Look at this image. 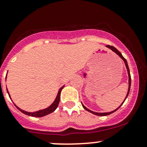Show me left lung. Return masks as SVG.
Listing matches in <instances>:
<instances>
[{
    "instance_id": "obj_1",
    "label": "left lung",
    "mask_w": 147,
    "mask_h": 147,
    "mask_svg": "<svg viewBox=\"0 0 147 147\" xmlns=\"http://www.w3.org/2000/svg\"><path fill=\"white\" fill-rule=\"evenodd\" d=\"M106 47H108V48H109V49H110V50H112V51H113V52H115V53H116V54H117L118 55H119V57H121V59H122L123 61H124V64H125L126 68H127V73H128V76H129V88H128V92H127V95H126L125 99H124V102H122V104H123V103H124V101H125L126 99H127V96L129 95V91H130V87H131V75H130V72H129V69L128 64H127V60H126V59L124 58V57H123L122 55H121V53H120V52L119 51V50H117V49H116V48H115V47H113V46H110V45H107ZM122 104H121V105H120V106L119 107L117 108L116 109H115V110L112 111V112H93V111H92V110H90V109H87V108L86 107L84 106V105H83V104H82V105L83 108H84V109H85V110L88 111V112H90V113L94 114V115H97V116H107V115H110V114L113 113V112H116V111L117 110V109H119V108L120 107H121V105H122Z\"/></svg>"
}]
</instances>
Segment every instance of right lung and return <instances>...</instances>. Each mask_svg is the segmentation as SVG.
I'll list each match as a JSON object with an SVG mask.
<instances>
[{
  "instance_id": "right-lung-1",
  "label": "right lung",
  "mask_w": 147,
  "mask_h": 147,
  "mask_svg": "<svg viewBox=\"0 0 147 147\" xmlns=\"http://www.w3.org/2000/svg\"><path fill=\"white\" fill-rule=\"evenodd\" d=\"M63 87H64V86H63L62 87H60V89L59 90V91H58V93H57V97H56L55 101L53 102V104H52L50 106H49L48 107L45 108V109H40V110L36 111V112H26V111L23 110V109H21L20 108H19L18 107L16 106V104H14V105H15V106L17 107L18 109H19L20 112H23V113L25 114V115H28V116H31V117H44V116H45V115H49V114L52 113V112H53L56 109H57V107H58L59 102H60V93H61V91H62V90L63 89ZM7 92H8V95H9V97L10 98V96L9 92H8V89H7Z\"/></svg>"
}]
</instances>
